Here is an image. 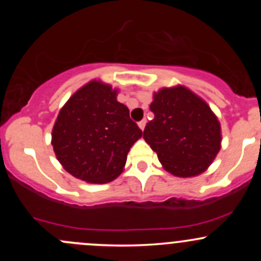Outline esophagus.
Here are the masks:
<instances>
[{
    "instance_id": "esophagus-1",
    "label": "esophagus",
    "mask_w": 261,
    "mask_h": 261,
    "mask_svg": "<svg viewBox=\"0 0 261 261\" xmlns=\"http://www.w3.org/2000/svg\"><path fill=\"white\" fill-rule=\"evenodd\" d=\"M145 125H146V120H145V118H144V120H141L140 122H139V127H140L141 130H144V128H145Z\"/></svg>"
}]
</instances>
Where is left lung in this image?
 I'll return each instance as SVG.
<instances>
[{
	"label": "left lung",
	"instance_id": "1",
	"mask_svg": "<svg viewBox=\"0 0 261 261\" xmlns=\"http://www.w3.org/2000/svg\"><path fill=\"white\" fill-rule=\"evenodd\" d=\"M144 139L175 177L203 173L221 149V126L208 105L183 86L162 88L150 105Z\"/></svg>",
	"mask_w": 261,
	"mask_h": 261
}]
</instances>
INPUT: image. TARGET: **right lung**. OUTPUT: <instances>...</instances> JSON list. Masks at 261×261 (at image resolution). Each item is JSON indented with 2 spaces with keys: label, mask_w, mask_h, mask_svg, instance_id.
<instances>
[{
  "label": "right lung",
  "mask_w": 261,
  "mask_h": 261,
  "mask_svg": "<svg viewBox=\"0 0 261 261\" xmlns=\"http://www.w3.org/2000/svg\"><path fill=\"white\" fill-rule=\"evenodd\" d=\"M143 131L130 118L117 91L91 81L63 106L51 145L68 173L88 183H109L122 173L127 152Z\"/></svg>",
  "instance_id": "1"
}]
</instances>
